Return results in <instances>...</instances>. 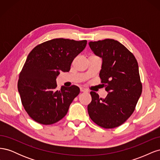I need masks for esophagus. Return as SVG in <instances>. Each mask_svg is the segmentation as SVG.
I'll return each instance as SVG.
<instances>
[{
	"mask_svg": "<svg viewBox=\"0 0 160 160\" xmlns=\"http://www.w3.org/2000/svg\"><path fill=\"white\" fill-rule=\"evenodd\" d=\"M80 90H81V92H88V90H87V89H85V88H81L80 89Z\"/></svg>",
	"mask_w": 160,
	"mask_h": 160,
	"instance_id": "34e87169",
	"label": "esophagus"
}]
</instances>
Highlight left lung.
<instances>
[{
    "label": "left lung",
    "mask_w": 160,
    "mask_h": 160,
    "mask_svg": "<svg viewBox=\"0 0 160 160\" xmlns=\"http://www.w3.org/2000/svg\"><path fill=\"white\" fill-rule=\"evenodd\" d=\"M89 45L95 54L103 59L99 77L108 95L103 99L91 91L92 101L88 105V113L101 128H117L132 115L142 94L138 61L133 53L118 41L107 38Z\"/></svg>",
    "instance_id": "left-lung-1"
}]
</instances>
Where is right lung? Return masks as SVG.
<instances>
[{"mask_svg": "<svg viewBox=\"0 0 160 160\" xmlns=\"http://www.w3.org/2000/svg\"><path fill=\"white\" fill-rule=\"evenodd\" d=\"M87 41L54 38L37 45L28 54L20 72L18 89L28 115L36 122L51 125L63 118L79 94L76 85L57 89V77L69 71Z\"/></svg>", "mask_w": 160, "mask_h": 160, "instance_id": "right-lung-1", "label": "right lung"}]
</instances>
